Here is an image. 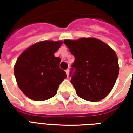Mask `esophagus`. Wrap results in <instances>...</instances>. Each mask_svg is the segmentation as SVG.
Segmentation results:
<instances>
[{
    "label": "esophagus",
    "instance_id": "34e87169",
    "mask_svg": "<svg viewBox=\"0 0 133 133\" xmlns=\"http://www.w3.org/2000/svg\"><path fill=\"white\" fill-rule=\"evenodd\" d=\"M65 72H66V74H67V75H68H68H69V72H70V70H69V69H67L66 70H65Z\"/></svg>",
    "mask_w": 133,
    "mask_h": 133
}]
</instances>
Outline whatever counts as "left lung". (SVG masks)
I'll return each mask as SVG.
<instances>
[{
    "instance_id": "left-lung-1",
    "label": "left lung",
    "mask_w": 133,
    "mask_h": 133,
    "mask_svg": "<svg viewBox=\"0 0 133 133\" xmlns=\"http://www.w3.org/2000/svg\"><path fill=\"white\" fill-rule=\"evenodd\" d=\"M75 57L70 72L76 94L88 101H99L111 91L119 74L118 59L113 50L98 39L65 40Z\"/></svg>"
}]
</instances>
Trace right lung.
Segmentation results:
<instances>
[{"label": "right lung", "instance_id": "add662e5", "mask_svg": "<svg viewBox=\"0 0 133 133\" xmlns=\"http://www.w3.org/2000/svg\"><path fill=\"white\" fill-rule=\"evenodd\" d=\"M61 44V41H41L18 58L14 74L19 88L28 98L43 101L54 97L59 85L67 78L60 68L61 58L54 55Z\"/></svg>", "mask_w": 133, "mask_h": 133}]
</instances>
